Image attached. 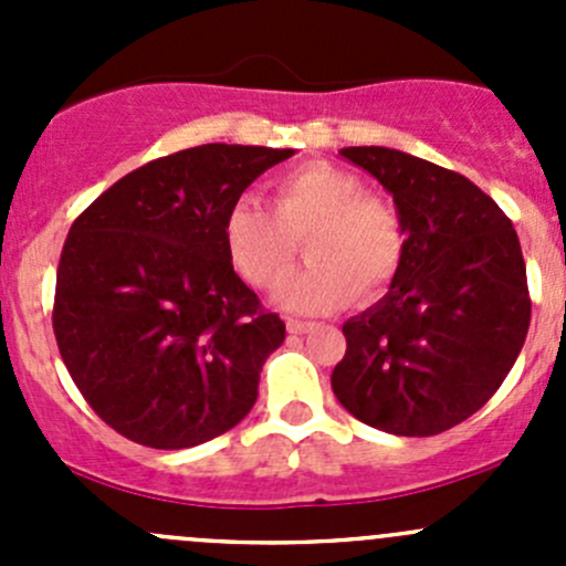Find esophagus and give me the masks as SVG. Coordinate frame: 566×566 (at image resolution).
I'll use <instances>...</instances> for the list:
<instances>
[{
  "mask_svg": "<svg viewBox=\"0 0 566 566\" xmlns=\"http://www.w3.org/2000/svg\"><path fill=\"white\" fill-rule=\"evenodd\" d=\"M315 328V323L310 319H298V317H287V331L290 334H306V331Z\"/></svg>",
  "mask_w": 566,
  "mask_h": 566,
  "instance_id": "obj_1",
  "label": "esophagus"
}]
</instances>
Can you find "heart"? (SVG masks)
Masks as SVG:
<instances>
[{"mask_svg":"<svg viewBox=\"0 0 566 566\" xmlns=\"http://www.w3.org/2000/svg\"><path fill=\"white\" fill-rule=\"evenodd\" d=\"M271 210L241 199L224 221L232 265L254 287H273L295 265L304 241L310 268L290 279L279 298L301 312L339 310L356 295L373 301L405 260V224L391 202L350 169L301 164L271 186Z\"/></svg>","mask_w":566,"mask_h":566,"instance_id":"b5f03b06","label":"heart"}]
</instances>
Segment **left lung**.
Here are the masks:
<instances>
[{"label":"left lung","instance_id":"obj_1","mask_svg":"<svg viewBox=\"0 0 566 566\" xmlns=\"http://www.w3.org/2000/svg\"><path fill=\"white\" fill-rule=\"evenodd\" d=\"M342 156L391 193L408 247L389 293L342 325L347 350L331 389L375 430L438 436L499 391L526 342L521 241L504 210L452 169L389 147Z\"/></svg>","mask_w":566,"mask_h":566}]
</instances>
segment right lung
I'll return each mask as SVG.
<instances>
[{
  "label": "right lung",
  "instance_id": "obj_1",
  "mask_svg": "<svg viewBox=\"0 0 566 566\" xmlns=\"http://www.w3.org/2000/svg\"><path fill=\"white\" fill-rule=\"evenodd\" d=\"M295 150L202 145L119 177L71 224L56 347L112 430L150 449L219 438L249 413L284 323L241 282L224 221Z\"/></svg>",
  "mask_w": 566,
  "mask_h": 566
}]
</instances>
